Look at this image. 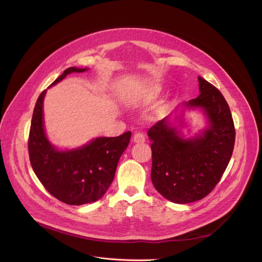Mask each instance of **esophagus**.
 <instances>
[{
	"label": "esophagus",
	"instance_id": "34e87169",
	"mask_svg": "<svg viewBox=\"0 0 262 262\" xmlns=\"http://www.w3.org/2000/svg\"><path fill=\"white\" fill-rule=\"evenodd\" d=\"M145 140H146V138H145V134L143 132H137L133 137L134 143H143V142H145Z\"/></svg>",
	"mask_w": 262,
	"mask_h": 262
}]
</instances>
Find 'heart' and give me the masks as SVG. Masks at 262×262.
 <instances>
[{
    "label": "heart",
    "instance_id": "obj_1",
    "mask_svg": "<svg viewBox=\"0 0 262 262\" xmlns=\"http://www.w3.org/2000/svg\"><path fill=\"white\" fill-rule=\"evenodd\" d=\"M158 93H160V91H158L157 89H153L152 91L149 92V95H150V97H156L157 95H158Z\"/></svg>",
    "mask_w": 262,
    "mask_h": 262
}]
</instances>
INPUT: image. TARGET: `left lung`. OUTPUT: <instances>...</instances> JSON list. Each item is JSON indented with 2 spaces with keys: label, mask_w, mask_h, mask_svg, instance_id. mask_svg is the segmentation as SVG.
I'll return each instance as SVG.
<instances>
[{
  "label": "left lung",
  "mask_w": 262,
  "mask_h": 262,
  "mask_svg": "<svg viewBox=\"0 0 262 262\" xmlns=\"http://www.w3.org/2000/svg\"><path fill=\"white\" fill-rule=\"evenodd\" d=\"M198 81L200 95L182 106L201 109L208 118V128L200 136L184 139L177 126L170 124L169 115L147 132L152 141L150 179L164 198L180 204L201 200L212 191L235 144L234 121L223 95L201 76Z\"/></svg>",
  "instance_id": "left-lung-1"
}]
</instances>
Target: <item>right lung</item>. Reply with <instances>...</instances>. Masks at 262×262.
<instances>
[{"label": "right lung", "instance_id": "right-lung-1", "mask_svg": "<svg viewBox=\"0 0 262 262\" xmlns=\"http://www.w3.org/2000/svg\"><path fill=\"white\" fill-rule=\"evenodd\" d=\"M86 70L69 68L50 86L70 73ZM46 92L38 97L31 119L28 139L31 167L47 191L61 202L82 205L97 201L112 185L119 158L129 144L131 132L115 138H97L75 149L59 150L47 139L43 129Z\"/></svg>", "mask_w": 262, "mask_h": 262}]
</instances>
